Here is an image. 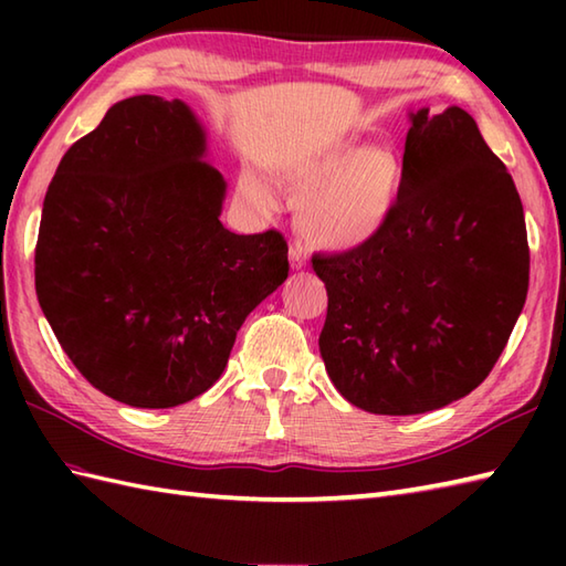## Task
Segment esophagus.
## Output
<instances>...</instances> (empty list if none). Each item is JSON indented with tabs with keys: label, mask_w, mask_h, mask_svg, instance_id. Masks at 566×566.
Instances as JSON below:
<instances>
[{
	"label": "esophagus",
	"mask_w": 566,
	"mask_h": 566,
	"mask_svg": "<svg viewBox=\"0 0 566 566\" xmlns=\"http://www.w3.org/2000/svg\"><path fill=\"white\" fill-rule=\"evenodd\" d=\"M290 262H292L294 270H304L306 268L308 252H306V248L302 243H292L290 245Z\"/></svg>",
	"instance_id": "obj_1"
}]
</instances>
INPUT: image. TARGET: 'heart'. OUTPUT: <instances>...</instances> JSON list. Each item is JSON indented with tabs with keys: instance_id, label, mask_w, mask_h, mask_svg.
I'll return each instance as SVG.
<instances>
[{
	"instance_id": "1",
	"label": "heart",
	"mask_w": 566,
	"mask_h": 566,
	"mask_svg": "<svg viewBox=\"0 0 566 566\" xmlns=\"http://www.w3.org/2000/svg\"><path fill=\"white\" fill-rule=\"evenodd\" d=\"M284 175L294 197L304 199V233L333 252L369 245L389 226L403 191L399 153L389 146H363L353 138L296 155ZM248 189L260 201L274 203V191L260 175L248 177Z\"/></svg>"
}]
</instances>
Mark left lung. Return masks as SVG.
Instances as JSON below:
<instances>
[{"label":"left lung","mask_w":566,"mask_h":566,"mask_svg":"<svg viewBox=\"0 0 566 566\" xmlns=\"http://www.w3.org/2000/svg\"><path fill=\"white\" fill-rule=\"evenodd\" d=\"M318 347L347 401L416 416L482 384L518 321L531 252L518 189L460 106L408 112L403 191L369 245L314 255Z\"/></svg>","instance_id":"left-lung-1"}]
</instances>
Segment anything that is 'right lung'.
Here are the masks:
<instances>
[{
    "instance_id": "obj_1",
    "label": "right lung",
    "mask_w": 566,
    "mask_h": 566,
    "mask_svg": "<svg viewBox=\"0 0 566 566\" xmlns=\"http://www.w3.org/2000/svg\"><path fill=\"white\" fill-rule=\"evenodd\" d=\"M226 179L182 99L138 94L60 160L35 245V294L94 389L172 408L223 375L250 311L286 274V240L221 223Z\"/></svg>"
}]
</instances>
